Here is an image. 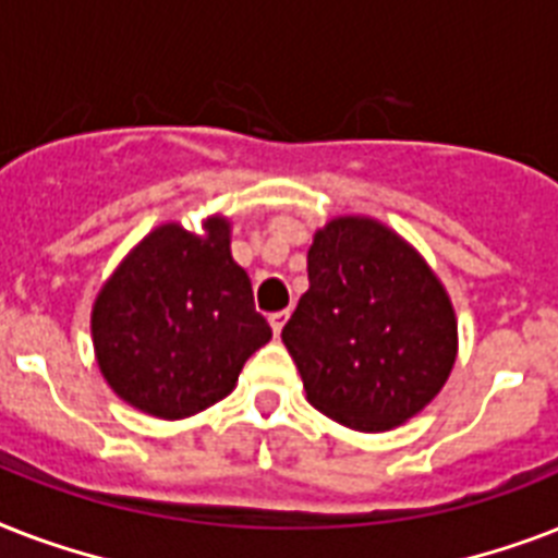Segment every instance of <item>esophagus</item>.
Returning a JSON list of instances; mask_svg holds the SVG:
<instances>
[{
	"label": "esophagus",
	"mask_w": 558,
	"mask_h": 558,
	"mask_svg": "<svg viewBox=\"0 0 558 558\" xmlns=\"http://www.w3.org/2000/svg\"><path fill=\"white\" fill-rule=\"evenodd\" d=\"M287 318H289V310H280V313H271L269 315L271 332H275V336H280V330H283V324H287Z\"/></svg>",
	"instance_id": "obj_1"
}]
</instances>
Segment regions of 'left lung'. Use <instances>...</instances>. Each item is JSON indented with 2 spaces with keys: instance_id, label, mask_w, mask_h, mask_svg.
<instances>
[{
  "instance_id": "obj_1",
  "label": "left lung",
  "mask_w": 558,
  "mask_h": 558,
  "mask_svg": "<svg viewBox=\"0 0 558 558\" xmlns=\"http://www.w3.org/2000/svg\"><path fill=\"white\" fill-rule=\"evenodd\" d=\"M310 289L283 327L306 399L356 432H388L423 411L449 379L458 324L425 260L373 219L315 234Z\"/></svg>"
}]
</instances>
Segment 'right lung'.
Here are the masks:
<instances>
[{"label":"right lung","mask_w":558,"mask_h":558,"mask_svg":"<svg viewBox=\"0 0 558 558\" xmlns=\"http://www.w3.org/2000/svg\"><path fill=\"white\" fill-rule=\"evenodd\" d=\"M92 339L109 388L161 420H182L231 393L245 359L271 339L252 280L208 231L156 228L100 289Z\"/></svg>","instance_id":"right-lung-1"}]
</instances>
